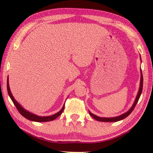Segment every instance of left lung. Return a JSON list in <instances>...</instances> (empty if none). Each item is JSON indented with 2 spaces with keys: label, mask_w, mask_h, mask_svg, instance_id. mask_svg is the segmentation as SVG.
Masks as SVG:
<instances>
[{
  "label": "left lung",
  "mask_w": 153,
  "mask_h": 153,
  "mask_svg": "<svg viewBox=\"0 0 153 153\" xmlns=\"http://www.w3.org/2000/svg\"><path fill=\"white\" fill-rule=\"evenodd\" d=\"M140 58H141V56H140ZM142 90H143V74H142L141 69V80H140V85H139V91H138L137 97H136V99L134 100V102L132 106H131V107L129 108L127 112H125V114H123L122 115H120V116H118L116 117H112V118H102V117H99L96 116L95 114H92L90 111H89V114L94 119H95V120L97 121H100V122H117V121L123 120V119L126 118V117L128 116L132 112V111L135 107L136 104H137L138 101H139L140 96L141 95Z\"/></svg>",
  "instance_id": "left-lung-1"
}]
</instances>
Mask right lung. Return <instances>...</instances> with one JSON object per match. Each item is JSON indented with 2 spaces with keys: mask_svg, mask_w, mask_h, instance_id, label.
<instances>
[{
  "mask_svg": "<svg viewBox=\"0 0 153 153\" xmlns=\"http://www.w3.org/2000/svg\"><path fill=\"white\" fill-rule=\"evenodd\" d=\"M7 92H8V95H9L10 97L11 98L12 101L13 102V103L14 104V106H16L17 110L19 111V112L20 113L21 115H22L24 118H26V119H28L29 120L31 121H35V122H48V121H51L55 120L56 118H57L58 116H60L61 114L63 111L64 108H65V104L62 106V108L60 109L59 111L56 114L52 115V116H39L37 115H35L34 114H32V113L29 112L28 111H27L22 107V106L20 105V104L16 101V100L14 99L13 95L10 91V85H9V79H8L7 77Z\"/></svg>",
  "mask_w": 153,
  "mask_h": 153,
  "instance_id": "obj_1",
  "label": "right lung"
}]
</instances>
